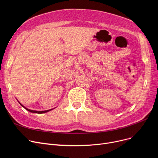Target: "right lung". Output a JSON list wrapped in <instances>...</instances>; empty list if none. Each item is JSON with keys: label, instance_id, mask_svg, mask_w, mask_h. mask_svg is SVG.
Wrapping results in <instances>:
<instances>
[{"label": "right lung", "instance_id": "obj_1", "mask_svg": "<svg viewBox=\"0 0 158 158\" xmlns=\"http://www.w3.org/2000/svg\"><path fill=\"white\" fill-rule=\"evenodd\" d=\"M20 103V102H19ZM20 105L22 106V107H23L25 109H26V110H27V111H30V112H31V113H39V114H41V113H47V112H48V111H51L52 109H51V110H46V111H34V110H29V109H27V108H26V107H25L21 103H20Z\"/></svg>", "mask_w": 158, "mask_h": 158}]
</instances>
